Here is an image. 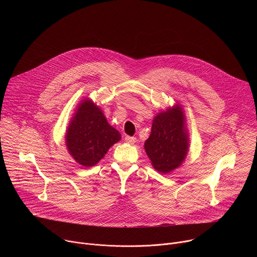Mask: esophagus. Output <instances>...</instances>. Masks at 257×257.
Instances as JSON below:
<instances>
[{
	"label": "esophagus",
	"instance_id": "obj_1",
	"mask_svg": "<svg viewBox=\"0 0 257 257\" xmlns=\"http://www.w3.org/2000/svg\"><path fill=\"white\" fill-rule=\"evenodd\" d=\"M125 141L129 144H134L136 142V137H132V136H126L125 137Z\"/></svg>",
	"mask_w": 257,
	"mask_h": 257
}]
</instances>
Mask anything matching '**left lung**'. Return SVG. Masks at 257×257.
<instances>
[{
  "label": "left lung",
  "mask_w": 257,
  "mask_h": 257,
  "mask_svg": "<svg viewBox=\"0 0 257 257\" xmlns=\"http://www.w3.org/2000/svg\"><path fill=\"white\" fill-rule=\"evenodd\" d=\"M144 149L153 167L163 174H168L181 166L187 156L189 140L185 115L179 104L155 117Z\"/></svg>",
  "instance_id": "obj_1"
}]
</instances>
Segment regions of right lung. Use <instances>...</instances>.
Listing matches in <instances>:
<instances>
[{
	"label": "right lung",
	"instance_id": "add662e5",
	"mask_svg": "<svg viewBox=\"0 0 257 257\" xmlns=\"http://www.w3.org/2000/svg\"><path fill=\"white\" fill-rule=\"evenodd\" d=\"M121 140L118 130L109 125L101 109L90 99L82 100L66 133L69 154L79 165L92 167Z\"/></svg>",
	"mask_w": 257,
	"mask_h": 257
}]
</instances>
